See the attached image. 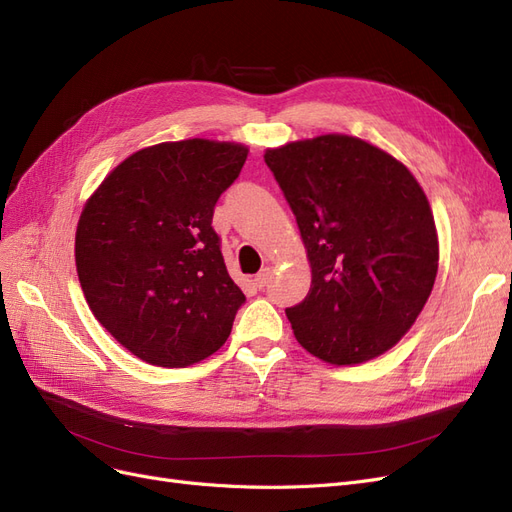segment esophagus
Here are the masks:
<instances>
[{"instance_id":"34e87169","label":"esophagus","mask_w":512,"mask_h":512,"mask_svg":"<svg viewBox=\"0 0 512 512\" xmlns=\"http://www.w3.org/2000/svg\"><path fill=\"white\" fill-rule=\"evenodd\" d=\"M270 278H272V270L270 268H263L257 276H255V285L259 287V289H263V287H268V283H270Z\"/></svg>"}]
</instances>
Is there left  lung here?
I'll return each mask as SVG.
<instances>
[{
	"label": "left lung",
	"instance_id": "obj_1",
	"mask_svg": "<svg viewBox=\"0 0 512 512\" xmlns=\"http://www.w3.org/2000/svg\"><path fill=\"white\" fill-rule=\"evenodd\" d=\"M298 221L312 283L287 308L308 353L336 366L389 351L415 323L438 272L434 214L398 159L329 134L266 151Z\"/></svg>",
	"mask_w": 512,
	"mask_h": 512
}]
</instances>
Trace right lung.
I'll list each match as a JSON object with an SVG mask.
<instances>
[{"mask_svg":"<svg viewBox=\"0 0 512 512\" xmlns=\"http://www.w3.org/2000/svg\"><path fill=\"white\" fill-rule=\"evenodd\" d=\"M249 148L163 142L127 157L89 197L76 270L95 319L127 351L185 368L225 344L244 293L227 274L212 214Z\"/></svg>","mask_w":512,"mask_h":512,"instance_id":"1","label":"right lung"}]
</instances>
